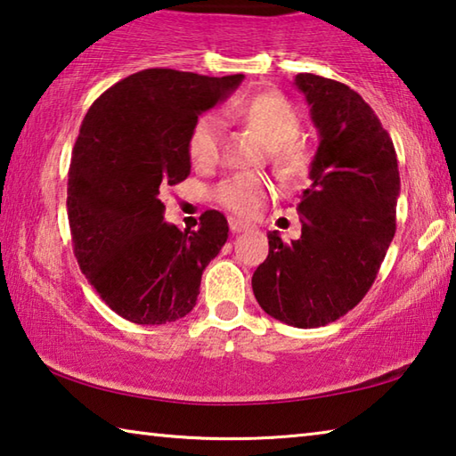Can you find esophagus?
<instances>
[{
  "mask_svg": "<svg viewBox=\"0 0 456 456\" xmlns=\"http://www.w3.org/2000/svg\"><path fill=\"white\" fill-rule=\"evenodd\" d=\"M249 227H251L249 223H245V221H239V219H231L229 221V229L233 231V233H241V231H247Z\"/></svg>",
  "mask_w": 456,
  "mask_h": 456,
  "instance_id": "34e87169",
  "label": "esophagus"
}]
</instances>
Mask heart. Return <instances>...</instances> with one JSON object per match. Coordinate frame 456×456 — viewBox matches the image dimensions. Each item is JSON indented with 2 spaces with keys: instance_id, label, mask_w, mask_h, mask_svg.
I'll return each instance as SVG.
<instances>
[{
  "instance_id": "heart-1",
  "label": "heart",
  "mask_w": 456,
  "mask_h": 456,
  "mask_svg": "<svg viewBox=\"0 0 456 456\" xmlns=\"http://www.w3.org/2000/svg\"><path fill=\"white\" fill-rule=\"evenodd\" d=\"M253 133L267 144L269 160L283 176H299L307 171L312 151L302 136V118L297 108L280 92H257L231 106ZM187 154L191 165L200 171L213 168L221 157V122L213 114L195 120L189 138ZM267 183L256 175H235L217 189V200L237 215H253L267 195Z\"/></svg>"
}]
</instances>
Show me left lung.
I'll list each match as a JSON object with an SVG mask.
<instances>
[{"instance_id":"8db88e82","label":"left lung","mask_w":456,"mask_h":456,"mask_svg":"<svg viewBox=\"0 0 456 456\" xmlns=\"http://www.w3.org/2000/svg\"><path fill=\"white\" fill-rule=\"evenodd\" d=\"M320 130L312 184L299 195L302 237L267 233L253 273L261 310L293 328H320L356 307L396 233V151L364 98L342 82L297 74Z\"/></svg>"}]
</instances>
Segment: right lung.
I'll return each mask as SVG.
<instances>
[{
	"instance_id": "obj_1",
	"label": "right lung",
	"mask_w": 456,
	"mask_h": 456,
	"mask_svg": "<svg viewBox=\"0 0 456 456\" xmlns=\"http://www.w3.org/2000/svg\"><path fill=\"white\" fill-rule=\"evenodd\" d=\"M241 80L149 68L108 88L84 117L68 171L74 256L120 318L160 326L195 307L200 275L227 241V219L209 209L197 231H181L165 221L160 192L191 173L195 120Z\"/></svg>"
}]
</instances>
